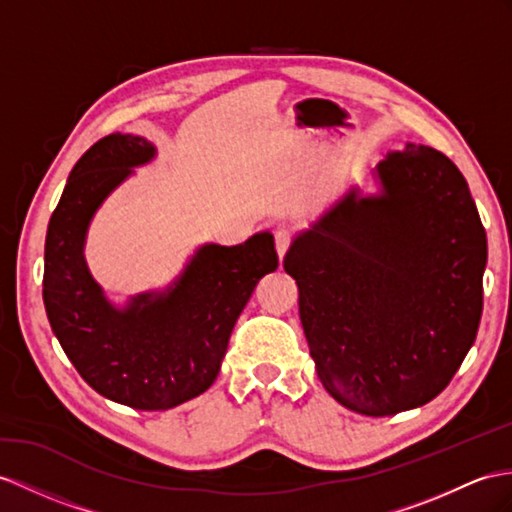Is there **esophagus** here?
I'll use <instances>...</instances> for the list:
<instances>
[{
	"label": "esophagus",
	"mask_w": 512,
	"mask_h": 512,
	"mask_svg": "<svg viewBox=\"0 0 512 512\" xmlns=\"http://www.w3.org/2000/svg\"><path fill=\"white\" fill-rule=\"evenodd\" d=\"M293 243V236L289 230H278L276 232V249H278V256L284 258V254L289 252V247Z\"/></svg>",
	"instance_id": "obj_1"
}]
</instances>
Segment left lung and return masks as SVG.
Segmentation results:
<instances>
[{"instance_id":"8db88e82","label":"left lung","mask_w":512,"mask_h":512,"mask_svg":"<svg viewBox=\"0 0 512 512\" xmlns=\"http://www.w3.org/2000/svg\"><path fill=\"white\" fill-rule=\"evenodd\" d=\"M352 186L284 256L310 356L345 408L384 417L439 395L476 341L486 232L467 180L406 143Z\"/></svg>"}]
</instances>
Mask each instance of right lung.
<instances>
[{"mask_svg":"<svg viewBox=\"0 0 512 512\" xmlns=\"http://www.w3.org/2000/svg\"><path fill=\"white\" fill-rule=\"evenodd\" d=\"M154 156L143 136L97 141L71 169L45 239L43 302L60 347L91 389L139 410L184 404L215 382L241 310L278 269L271 232H258L232 247L204 243L167 289L110 302L86 265V232L104 199Z\"/></svg>","mask_w":512,"mask_h":512,"instance_id":"obj_1","label":"right lung"}]
</instances>
